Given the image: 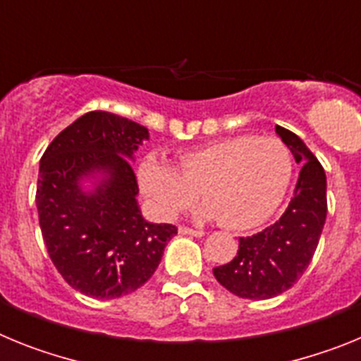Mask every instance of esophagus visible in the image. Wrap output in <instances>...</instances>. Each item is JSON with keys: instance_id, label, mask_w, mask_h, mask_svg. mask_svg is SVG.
Masks as SVG:
<instances>
[{"instance_id": "34e87169", "label": "esophagus", "mask_w": 361, "mask_h": 361, "mask_svg": "<svg viewBox=\"0 0 361 361\" xmlns=\"http://www.w3.org/2000/svg\"><path fill=\"white\" fill-rule=\"evenodd\" d=\"M178 233H180V235H190V237H204L202 229H191L186 228V226H180V228H178Z\"/></svg>"}]
</instances>
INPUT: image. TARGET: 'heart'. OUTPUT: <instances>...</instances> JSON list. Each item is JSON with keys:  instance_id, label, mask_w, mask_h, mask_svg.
Listing matches in <instances>:
<instances>
[{"instance_id": "heart-1", "label": "heart", "mask_w": 361, "mask_h": 361, "mask_svg": "<svg viewBox=\"0 0 361 361\" xmlns=\"http://www.w3.org/2000/svg\"><path fill=\"white\" fill-rule=\"evenodd\" d=\"M291 175V152L279 137L235 135L186 149L177 157V168L146 155L137 168V183L161 219H175L199 190L206 202L195 216L219 219L226 228L244 231L275 213Z\"/></svg>"}]
</instances>
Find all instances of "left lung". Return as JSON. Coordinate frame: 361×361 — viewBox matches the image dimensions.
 Returning <instances> with one entry per match:
<instances>
[{"label":"left lung","instance_id":"obj_1","mask_svg":"<svg viewBox=\"0 0 361 361\" xmlns=\"http://www.w3.org/2000/svg\"><path fill=\"white\" fill-rule=\"evenodd\" d=\"M275 132L302 168L283 215L257 235L242 237L237 257L213 269L220 286L240 298L267 300L288 291L311 264L327 216L322 164L296 133L279 124Z\"/></svg>","mask_w":361,"mask_h":361}]
</instances>
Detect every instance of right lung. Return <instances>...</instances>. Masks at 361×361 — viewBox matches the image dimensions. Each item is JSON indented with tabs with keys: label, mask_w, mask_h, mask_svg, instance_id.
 <instances>
[{
	"label": "right lung",
	"mask_w": 361,
	"mask_h": 361,
	"mask_svg": "<svg viewBox=\"0 0 361 361\" xmlns=\"http://www.w3.org/2000/svg\"><path fill=\"white\" fill-rule=\"evenodd\" d=\"M148 128L110 111L73 121L43 153L36 204L56 269L75 291L119 298L145 286L177 228L139 208L132 162Z\"/></svg>",
	"instance_id": "right-lung-1"
}]
</instances>
